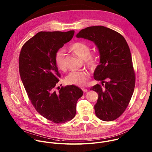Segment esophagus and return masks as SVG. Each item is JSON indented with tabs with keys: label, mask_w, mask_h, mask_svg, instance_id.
Returning <instances> with one entry per match:
<instances>
[{
	"label": "esophagus",
	"mask_w": 152,
	"mask_h": 152,
	"mask_svg": "<svg viewBox=\"0 0 152 152\" xmlns=\"http://www.w3.org/2000/svg\"><path fill=\"white\" fill-rule=\"evenodd\" d=\"M82 90L83 91V92H86L88 91V89H86V88H82Z\"/></svg>",
	"instance_id": "1"
}]
</instances>
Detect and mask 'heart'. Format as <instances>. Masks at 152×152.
<instances>
[{"label": "heart", "instance_id": "heart-1", "mask_svg": "<svg viewBox=\"0 0 152 152\" xmlns=\"http://www.w3.org/2000/svg\"><path fill=\"white\" fill-rule=\"evenodd\" d=\"M69 48L79 57L85 60L86 66L91 70L95 68L97 63V56L95 53H91V48L88 44L83 42H75L72 44ZM54 60L57 67L60 70H66L65 52L63 49H59L56 52ZM89 76V74L86 70L74 71L67 76L66 80L69 84L83 85Z\"/></svg>", "mask_w": 152, "mask_h": 152}]
</instances>
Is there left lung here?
<instances>
[{"label": "left lung", "mask_w": 152, "mask_h": 152, "mask_svg": "<svg viewBox=\"0 0 152 152\" xmlns=\"http://www.w3.org/2000/svg\"><path fill=\"white\" fill-rule=\"evenodd\" d=\"M93 41L100 54V63L94 76L101 81L91 89L98 93L95 105L96 117L105 121H113L125 111L133 95L136 82L132 58L124 37L104 26H93L82 29L76 35Z\"/></svg>", "instance_id": "left-lung-1"}]
</instances>
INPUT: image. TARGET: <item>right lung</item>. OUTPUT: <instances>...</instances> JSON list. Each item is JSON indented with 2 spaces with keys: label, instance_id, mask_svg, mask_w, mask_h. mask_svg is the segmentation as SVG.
<instances>
[{
  "label": "right lung",
  "instance_id": "obj_1",
  "mask_svg": "<svg viewBox=\"0 0 152 152\" xmlns=\"http://www.w3.org/2000/svg\"><path fill=\"white\" fill-rule=\"evenodd\" d=\"M74 34L73 30L39 32L23 45L19 54V74L31 104L40 115L57 124L75 117L77 101L83 94L73 85L56 90L61 76L55 53Z\"/></svg>",
  "mask_w": 152,
  "mask_h": 152
}]
</instances>
